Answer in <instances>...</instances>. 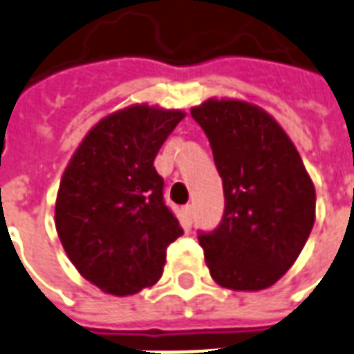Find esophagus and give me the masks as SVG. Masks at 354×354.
I'll use <instances>...</instances> for the list:
<instances>
[{"mask_svg":"<svg viewBox=\"0 0 354 354\" xmlns=\"http://www.w3.org/2000/svg\"><path fill=\"white\" fill-rule=\"evenodd\" d=\"M183 211H185V216H187V220H188V224H192V216H194V207H192V205H185V209H183Z\"/></svg>","mask_w":354,"mask_h":354,"instance_id":"34e87169","label":"esophagus"}]
</instances>
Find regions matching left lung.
I'll return each instance as SVG.
<instances>
[{
    "label": "left lung",
    "instance_id": "left-lung-1",
    "mask_svg": "<svg viewBox=\"0 0 354 354\" xmlns=\"http://www.w3.org/2000/svg\"><path fill=\"white\" fill-rule=\"evenodd\" d=\"M224 187V214L198 231L212 280L259 291L288 272L315 220V188L288 134L261 108L207 100L192 108Z\"/></svg>",
    "mask_w": 354,
    "mask_h": 354
}]
</instances>
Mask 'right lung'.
Segmentation results:
<instances>
[{
  "label": "right lung",
  "instance_id": "1",
  "mask_svg": "<svg viewBox=\"0 0 354 354\" xmlns=\"http://www.w3.org/2000/svg\"><path fill=\"white\" fill-rule=\"evenodd\" d=\"M183 117L143 104L115 111L89 130L63 174L57 235L80 274L106 293L156 283L166 248L183 235L153 166Z\"/></svg>",
  "mask_w": 354,
  "mask_h": 354
}]
</instances>
